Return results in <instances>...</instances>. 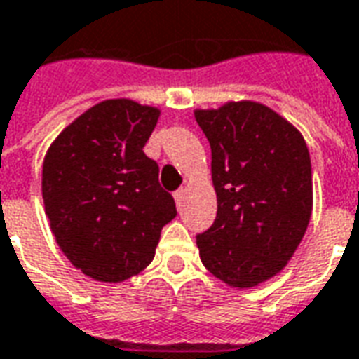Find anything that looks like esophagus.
Segmentation results:
<instances>
[{
	"instance_id": "34e87169",
	"label": "esophagus",
	"mask_w": 359,
	"mask_h": 359,
	"mask_svg": "<svg viewBox=\"0 0 359 359\" xmlns=\"http://www.w3.org/2000/svg\"><path fill=\"white\" fill-rule=\"evenodd\" d=\"M175 202H177V205H179V208L182 205V202H184V190H182V188L175 192Z\"/></svg>"
}]
</instances>
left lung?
<instances>
[{
  "mask_svg": "<svg viewBox=\"0 0 359 359\" xmlns=\"http://www.w3.org/2000/svg\"><path fill=\"white\" fill-rule=\"evenodd\" d=\"M211 146L217 217L196 242L211 275L252 288L283 271L308 229L313 205L304 136L257 102L196 109Z\"/></svg>",
  "mask_w": 359,
  "mask_h": 359,
  "instance_id": "1",
  "label": "left lung"
}]
</instances>
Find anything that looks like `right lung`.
Returning <instances> with one entry per match:
<instances>
[{
	"instance_id": "obj_1",
	"label": "right lung",
	"mask_w": 359,
	"mask_h": 359,
	"mask_svg": "<svg viewBox=\"0 0 359 359\" xmlns=\"http://www.w3.org/2000/svg\"><path fill=\"white\" fill-rule=\"evenodd\" d=\"M159 109L105 100L74 118L53 140L42 169L51 233L67 259L102 283L146 269L163 229L177 215L144 154Z\"/></svg>"
}]
</instances>
